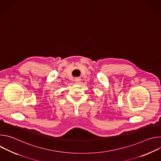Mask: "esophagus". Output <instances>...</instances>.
Masks as SVG:
<instances>
[{
    "label": "esophagus",
    "instance_id": "34e87169",
    "mask_svg": "<svg viewBox=\"0 0 161 161\" xmlns=\"http://www.w3.org/2000/svg\"><path fill=\"white\" fill-rule=\"evenodd\" d=\"M80 80H81V79L79 78H76L75 79V81L76 83H79L80 82Z\"/></svg>",
    "mask_w": 161,
    "mask_h": 161
}]
</instances>
